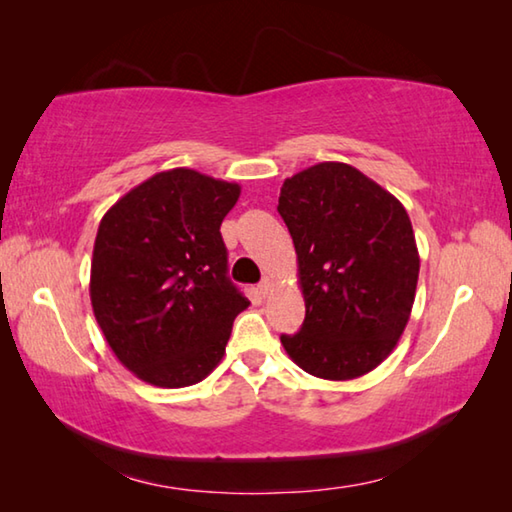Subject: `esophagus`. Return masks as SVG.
Masks as SVG:
<instances>
[{"label": "esophagus", "mask_w": 512, "mask_h": 512, "mask_svg": "<svg viewBox=\"0 0 512 512\" xmlns=\"http://www.w3.org/2000/svg\"><path fill=\"white\" fill-rule=\"evenodd\" d=\"M271 287H273V282L266 277V280H262V284H259V296L266 298L268 293H271Z\"/></svg>", "instance_id": "1"}]
</instances>
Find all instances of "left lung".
<instances>
[{"label":"left lung","mask_w":512,"mask_h":512,"mask_svg":"<svg viewBox=\"0 0 512 512\" xmlns=\"http://www.w3.org/2000/svg\"><path fill=\"white\" fill-rule=\"evenodd\" d=\"M277 212L298 255L305 323L282 334L309 375L348 381L375 370L411 318L420 255L397 198L345 162L284 180Z\"/></svg>","instance_id":"1"}]
</instances>
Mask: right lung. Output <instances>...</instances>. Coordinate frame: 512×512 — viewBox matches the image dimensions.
I'll list each match as a JSON object with an SVG mask.
<instances>
[{
  "mask_svg": "<svg viewBox=\"0 0 512 512\" xmlns=\"http://www.w3.org/2000/svg\"><path fill=\"white\" fill-rule=\"evenodd\" d=\"M241 187L178 167L144 180L103 214L90 300L115 357L135 377L185 388L219 366L250 302L228 277L221 221Z\"/></svg>",
  "mask_w": 512,
  "mask_h": 512,
  "instance_id": "1",
  "label": "right lung"
}]
</instances>
